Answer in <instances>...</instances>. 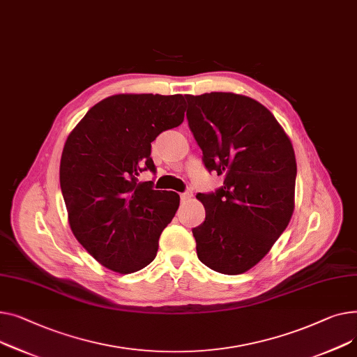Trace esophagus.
Instances as JSON below:
<instances>
[{
	"label": "esophagus",
	"mask_w": 357,
	"mask_h": 357,
	"mask_svg": "<svg viewBox=\"0 0 357 357\" xmlns=\"http://www.w3.org/2000/svg\"><path fill=\"white\" fill-rule=\"evenodd\" d=\"M192 197H193V193H192L190 190H187V192H184V193H181V195H180L181 202H187L188 199H192Z\"/></svg>",
	"instance_id": "1"
}]
</instances>
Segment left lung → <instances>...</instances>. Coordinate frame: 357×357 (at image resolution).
Instances as JSON below:
<instances>
[{"label":"left lung","instance_id":"obj_1","mask_svg":"<svg viewBox=\"0 0 357 357\" xmlns=\"http://www.w3.org/2000/svg\"><path fill=\"white\" fill-rule=\"evenodd\" d=\"M185 99L206 169L223 176L216 193L196 196L206 211L193 229L197 257L220 274H243L269 252L294 212V149L252 98L212 92Z\"/></svg>","mask_w":357,"mask_h":357}]
</instances>
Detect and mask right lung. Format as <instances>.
I'll return each instance as SVG.
<instances>
[{
	"instance_id": "obj_1",
	"label": "right lung",
	"mask_w": 357,
	"mask_h": 357,
	"mask_svg": "<svg viewBox=\"0 0 357 357\" xmlns=\"http://www.w3.org/2000/svg\"><path fill=\"white\" fill-rule=\"evenodd\" d=\"M183 95L121 93L92 107L69 134L60 187L75 238L105 268L131 274L151 264L180 196L138 181L155 172L151 142L184 119Z\"/></svg>"
}]
</instances>
